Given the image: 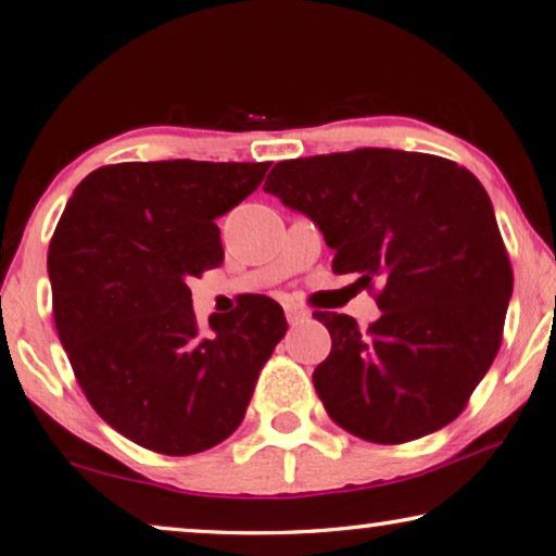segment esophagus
Instances as JSON below:
<instances>
[{
    "label": "esophagus",
    "instance_id": "34e87169",
    "mask_svg": "<svg viewBox=\"0 0 556 556\" xmlns=\"http://www.w3.org/2000/svg\"><path fill=\"white\" fill-rule=\"evenodd\" d=\"M285 312H287L289 324H299V321H304V318H308V308L296 306V304H287Z\"/></svg>",
    "mask_w": 556,
    "mask_h": 556
}]
</instances>
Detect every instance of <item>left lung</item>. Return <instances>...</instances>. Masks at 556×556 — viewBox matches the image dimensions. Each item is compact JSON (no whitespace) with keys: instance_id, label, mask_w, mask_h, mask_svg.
I'll use <instances>...</instances> for the list:
<instances>
[{"instance_id":"8db88e82","label":"left lung","mask_w":556,"mask_h":556,"mask_svg":"<svg viewBox=\"0 0 556 556\" xmlns=\"http://www.w3.org/2000/svg\"><path fill=\"white\" fill-rule=\"evenodd\" d=\"M265 191L318 225L336 275L380 285L382 316L365 331L314 312L331 333L314 388L336 425L404 444L454 421L495 361L513 296L481 181L434 154L365 147L279 162Z\"/></svg>"}]
</instances>
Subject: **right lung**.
Listing matches in <instances>:
<instances>
[{"instance_id": "obj_1", "label": "right lung", "mask_w": 556, "mask_h": 556, "mask_svg": "<svg viewBox=\"0 0 556 556\" xmlns=\"http://www.w3.org/2000/svg\"><path fill=\"white\" fill-rule=\"evenodd\" d=\"M265 164L127 162L75 188L49 248L53 318L83 392L108 425L166 456L240 427L262 365L287 333L281 306L250 301L203 333L188 279L218 267L215 220Z\"/></svg>"}]
</instances>
